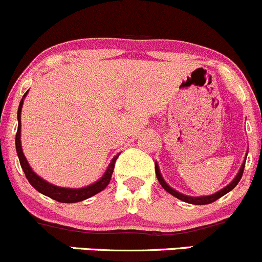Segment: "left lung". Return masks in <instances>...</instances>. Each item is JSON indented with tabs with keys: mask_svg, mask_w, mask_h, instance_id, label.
Returning a JSON list of instances; mask_svg holds the SVG:
<instances>
[{
	"mask_svg": "<svg viewBox=\"0 0 262 262\" xmlns=\"http://www.w3.org/2000/svg\"><path fill=\"white\" fill-rule=\"evenodd\" d=\"M245 162H246V161H244V164L241 165L240 171H238V173H237V175H236L235 179H233L232 181L230 182V184L227 185L226 187H224V188H222V190L217 191V192L212 193V195H210V196H199V198H192V196L182 195V193L177 192L176 190H173L172 187L168 186V185L165 182V180L162 179L161 172H160V168H159V165H157V162H156V164H155V171H156V176H157V180H159L160 185H161V186L164 187L165 190L167 191V192H170L172 196H175V198H177L179 200H181V201L188 202V204H192V205H207V204H211V202L216 201V200H217V199L222 198V196L226 195L227 192H230V191H231L232 188L236 187V185L238 184V181H240L241 177H243L244 168H245Z\"/></svg>",
	"mask_w": 262,
	"mask_h": 262,
	"instance_id": "1",
	"label": "left lung"
}]
</instances>
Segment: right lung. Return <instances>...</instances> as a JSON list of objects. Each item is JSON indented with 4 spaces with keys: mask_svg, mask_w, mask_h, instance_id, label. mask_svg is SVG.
<instances>
[{
    "mask_svg": "<svg viewBox=\"0 0 262 262\" xmlns=\"http://www.w3.org/2000/svg\"><path fill=\"white\" fill-rule=\"evenodd\" d=\"M27 92L29 91H26V94H25L24 97H22L21 102H19V106H18V111H17L18 127H17V134H16V151H17V156H18L22 170H24L25 175H26V179L29 180L30 184L32 185L33 188H36L38 192H41L42 195L49 196V198L56 200V201L58 202H63V204H72V202L83 201V200L91 198V196L101 192V191H102L103 188L110 184V180H111L112 172H114V168H115V162H116L119 155H116V156L112 159V161L110 162L106 172L103 173V176L101 177L98 181L82 188H66V187L55 186V185L49 184V182L45 181L43 179H41L40 176H37L35 172H33L32 168H31V166L29 165V162H27L26 157H25L24 151H22V146H21V108H22V105H24V98L26 97Z\"/></svg>",
    "mask_w": 262,
    "mask_h": 262,
    "instance_id": "1",
    "label": "right lung"
}]
</instances>
